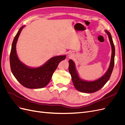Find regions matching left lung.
Segmentation results:
<instances>
[{"instance_id": "left-lung-1", "label": "left lung", "mask_w": 125, "mask_h": 125, "mask_svg": "<svg viewBox=\"0 0 125 125\" xmlns=\"http://www.w3.org/2000/svg\"><path fill=\"white\" fill-rule=\"evenodd\" d=\"M107 34L109 42L112 47V56L110 65L106 73L100 79L93 81H86L83 80L79 78L77 71L75 69V65L74 62L71 59L69 60V71L71 75L72 80H73V85L79 91L83 93H91L95 92L100 90L110 78L112 71L114 66V58L115 54V50L114 43L112 40V37L111 33L108 31H105Z\"/></svg>"}]
</instances>
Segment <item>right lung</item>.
<instances>
[{"mask_svg":"<svg viewBox=\"0 0 125 125\" xmlns=\"http://www.w3.org/2000/svg\"><path fill=\"white\" fill-rule=\"evenodd\" d=\"M19 30L11 46L10 64L12 73L20 83L29 89H40L46 86L60 62L66 58V55L51 58L44 65L32 68L25 65L19 59L16 52V44L22 29Z\"/></svg>","mask_w":125,"mask_h":125,"instance_id":"1","label":"right lung"}]
</instances>
